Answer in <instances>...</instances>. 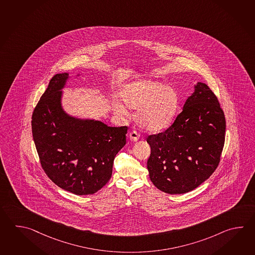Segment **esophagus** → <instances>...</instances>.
I'll return each mask as SVG.
<instances>
[{"label": "esophagus", "mask_w": 255, "mask_h": 255, "mask_svg": "<svg viewBox=\"0 0 255 255\" xmlns=\"http://www.w3.org/2000/svg\"><path fill=\"white\" fill-rule=\"evenodd\" d=\"M129 138H130V140H131V141H137V140H139L140 135L137 133V131L132 130L131 132L129 133Z\"/></svg>", "instance_id": "1"}]
</instances>
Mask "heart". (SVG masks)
Segmentation results:
<instances>
[{
	"mask_svg": "<svg viewBox=\"0 0 255 255\" xmlns=\"http://www.w3.org/2000/svg\"><path fill=\"white\" fill-rule=\"evenodd\" d=\"M120 97L124 104L115 103L119 114L127 115L129 108H138L135 120L140 128L157 132L171 125L176 115L179 95L172 85L150 79L127 83Z\"/></svg>",
	"mask_w": 255,
	"mask_h": 255,
	"instance_id": "1",
	"label": "heart"
}]
</instances>
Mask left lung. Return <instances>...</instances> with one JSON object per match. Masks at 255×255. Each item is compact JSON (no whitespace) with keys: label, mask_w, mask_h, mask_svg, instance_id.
<instances>
[{"label":"left lung","mask_w":255,"mask_h":255,"mask_svg":"<svg viewBox=\"0 0 255 255\" xmlns=\"http://www.w3.org/2000/svg\"><path fill=\"white\" fill-rule=\"evenodd\" d=\"M225 117L218 99L195 83L182 112L166 130L147 137V169L161 192L181 194L201 185L217 168L224 145Z\"/></svg>","instance_id":"8db88e82"}]
</instances>
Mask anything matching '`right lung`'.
<instances>
[{"instance_id": "1", "label": "right lung", "mask_w": 255, "mask_h": 255, "mask_svg": "<svg viewBox=\"0 0 255 255\" xmlns=\"http://www.w3.org/2000/svg\"><path fill=\"white\" fill-rule=\"evenodd\" d=\"M69 79L67 73L51 79L32 114V137L42 169L52 182L76 195L94 194L109 182L128 128L67 114L62 90Z\"/></svg>"}]
</instances>
